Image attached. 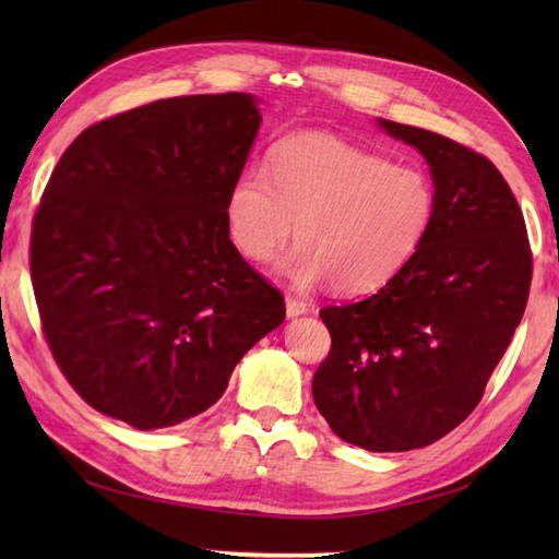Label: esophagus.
<instances>
[{
  "label": "esophagus",
  "instance_id": "34e87169",
  "mask_svg": "<svg viewBox=\"0 0 559 559\" xmlns=\"http://www.w3.org/2000/svg\"><path fill=\"white\" fill-rule=\"evenodd\" d=\"M307 312H310V307H307L302 300L293 298V295H288V298H286V314H288L290 319L300 317V314H307Z\"/></svg>",
  "mask_w": 559,
  "mask_h": 559
}]
</instances>
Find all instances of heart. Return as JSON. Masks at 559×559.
<instances>
[{
  "label": "heart",
  "mask_w": 559,
  "mask_h": 559,
  "mask_svg": "<svg viewBox=\"0 0 559 559\" xmlns=\"http://www.w3.org/2000/svg\"><path fill=\"white\" fill-rule=\"evenodd\" d=\"M435 211L437 189L423 168L307 132L273 144L266 173L235 177L223 221L252 264L276 257L298 223L300 240L278 261L295 288L331 281L341 293H370L415 257Z\"/></svg>",
  "instance_id": "b5f03b06"
}]
</instances>
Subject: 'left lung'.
I'll list each match as a JSON object with an SVG mask.
<instances>
[{"label": "left lung", "instance_id": "left-lung-1", "mask_svg": "<svg viewBox=\"0 0 559 559\" xmlns=\"http://www.w3.org/2000/svg\"><path fill=\"white\" fill-rule=\"evenodd\" d=\"M377 124L430 165L435 221L374 295L319 312L331 350L312 396L343 442L411 451L478 406L524 317L533 259L512 189L488 158L427 129Z\"/></svg>", "mask_w": 559, "mask_h": 559}]
</instances>
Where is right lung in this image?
<instances>
[{
    "mask_svg": "<svg viewBox=\"0 0 559 559\" xmlns=\"http://www.w3.org/2000/svg\"><path fill=\"white\" fill-rule=\"evenodd\" d=\"M261 124L252 93L141 105L88 127L33 221L45 338L79 396L136 430L204 413L286 319L223 206Z\"/></svg>",
    "mask_w": 559,
    "mask_h": 559,
    "instance_id": "obj_1",
    "label": "right lung"
}]
</instances>
